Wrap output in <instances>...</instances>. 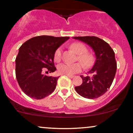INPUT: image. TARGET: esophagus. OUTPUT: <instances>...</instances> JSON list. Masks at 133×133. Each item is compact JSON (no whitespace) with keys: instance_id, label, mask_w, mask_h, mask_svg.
<instances>
[{"instance_id":"34e87169","label":"esophagus","mask_w":133,"mask_h":133,"mask_svg":"<svg viewBox=\"0 0 133 133\" xmlns=\"http://www.w3.org/2000/svg\"><path fill=\"white\" fill-rule=\"evenodd\" d=\"M65 76H67L68 77H69V78H71V79L74 77V76H72V75H65Z\"/></svg>"}]
</instances>
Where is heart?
Listing matches in <instances>:
<instances>
[{
    "instance_id": "1",
    "label": "heart",
    "mask_w": 133,
    "mask_h": 133,
    "mask_svg": "<svg viewBox=\"0 0 133 133\" xmlns=\"http://www.w3.org/2000/svg\"><path fill=\"white\" fill-rule=\"evenodd\" d=\"M71 47L76 54H78L77 60L82 62L85 68H89L92 64L94 60L93 57L91 54L86 52L88 49L84 44L81 42H75L72 44ZM61 58L62 49L59 47L55 51L54 59L56 62H59L61 60ZM80 62L61 64L57 66V72L59 74L63 75H72L81 71L83 68V65Z\"/></svg>"
}]
</instances>
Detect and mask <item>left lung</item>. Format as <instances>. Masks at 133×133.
Returning a JSON list of instances; mask_svg holds the SVG:
<instances>
[{
	"label": "left lung",
	"instance_id": "obj_1",
	"mask_svg": "<svg viewBox=\"0 0 133 133\" xmlns=\"http://www.w3.org/2000/svg\"><path fill=\"white\" fill-rule=\"evenodd\" d=\"M73 38L89 45L96 57L93 68L88 72L93 74L92 77L81 76L82 83L75 87V89L79 95L85 98L96 99L110 88L114 80L117 69L114 52L106 42L95 36Z\"/></svg>",
	"mask_w": 133,
	"mask_h": 133
}]
</instances>
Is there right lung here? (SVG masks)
I'll use <instances>...</instances> for the list:
<instances>
[{"label": "right lung", "mask_w": 133, "mask_h": 133, "mask_svg": "<svg viewBox=\"0 0 133 133\" xmlns=\"http://www.w3.org/2000/svg\"><path fill=\"white\" fill-rule=\"evenodd\" d=\"M69 37L37 36L20 47L16 59V76L22 91L32 98L41 99L54 91L59 77L44 75L56 70L55 51Z\"/></svg>", "instance_id": "add662e5"}]
</instances>
